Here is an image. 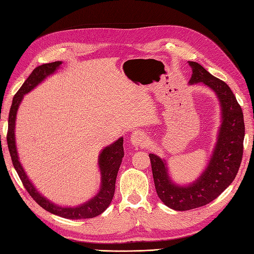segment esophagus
<instances>
[{
  "label": "esophagus",
  "instance_id": "obj_1",
  "mask_svg": "<svg viewBox=\"0 0 254 254\" xmlns=\"http://www.w3.org/2000/svg\"><path fill=\"white\" fill-rule=\"evenodd\" d=\"M130 142L134 146H142L146 143V135L141 131V130H135L130 136Z\"/></svg>",
  "mask_w": 254,
  "mask_h": 254
}]
</instances>
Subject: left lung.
<instances>
[{
    "mask_svg": "<svg viewBox=\"0 0 254 254\" xmlns=\"http://www.w3.org/2000/svg\"><path fill=\"white\" fill-rule=\"evenodd\" d=\"M191 77L189 84L201 82L216 95L220 106V126L212 155L198 178L186 186L172 180L166 161L149 153L157 194L166 206L175 211H188L216 199L235 179L243 158L245 136L241 106L228 84L194 61H189Z\"/></svg>",
    "mask_w": 254,
    "mask_h": 254,
    "instance_id": "obj_1",
    "label": "left lung"
}]
</instances>
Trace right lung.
Segmentation results:
<instances>
[{"mask_svg":"<svg viewBox=\"0 0 254 254\" xmlns=\"http://www.w3.org/2000/svg\"><path fill=\"white\" fill-rule=\"evenodd\" d=\"M63 64V61H55V63L45 64L40 66H37L35 70L28 76V78L22 84L20 90L17 92L12 99V105L8 117V133H7V144L11 157V161L14 170L17 171L23 186L27 190L29 195L33 197L34 200L42 206L44 210L49 211L52 214L58 215L60 217L67 219H84L93 218L98 216L106 211L112 201V198L115 190V180L120 170L123 157H124V147L123 142L124 139L121 136L114 143L107 146L98 155V168L101 173V187L94 197L89 199L88 201L78 204L76 206H63L52 202L47 197H44L38 190L34 183L30 181L27 174L23 168L17 150L16 144V120L19 107L22 103V99L25 94L34 90L38 84L47 79L49 76L55 74L57 70Z\"/></svg>","mask_w":254,"mask_h":254,"instance_id":"obj_1","label":"right lung"}]
</instances>
